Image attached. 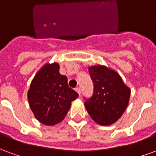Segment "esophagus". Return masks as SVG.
Segmentation results:
<instances>
[{
  "instance_id": "obj_1",
  "label": "esophagus",
  "mask_w": 156,
  "mask_h": 156,
  "mask_svg": "<svg viewBox=\"0 0 156 156\" xmlns=\"http://www.w3.org/2000/svg\"><path fill=\"white\" fill-rule=\"evenodd\" d=\"M75 91L77 92V93H78V94L80 95L81 94V89H80V88H78V87H77V88H75Z\"/></svg>"
}]
</instances>
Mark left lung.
<instances>
[{"instance_id":"8db88e82","label":"left lung","mask_w":156,"mask_h":156,"mask_svg":"<svg viewBox=\"0 0 156 156\" xmlns=\"http://www.w3.org/2000/svg\"><path fill=\"white\" fill-rule=\"evenodd\" d=\"M94 83V94L85 98L88 115L97 124L110 125L124 114L129 100L130 89L117 72L102 65L88 68Z\"/></svg>"}]
</instances>
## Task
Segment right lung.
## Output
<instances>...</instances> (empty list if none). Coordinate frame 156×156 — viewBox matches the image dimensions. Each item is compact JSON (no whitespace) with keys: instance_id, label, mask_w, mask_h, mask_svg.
Masks as SVG:
<instances>
[{"instance_id":"right-lung-1","label":"right lung","mask_w":156,"mask_h":156,"mask_svg":"<svg viewBox=\"0 0 156 156\" xmlns=\"http://www.w3.org/2000/svg\"><path fill=\"white\" fill-rule=\"evenodd\" d=\"M78 97V93L68 87L67 77L60 74L57 62L47 63L37 73L27 93L34 116L46 125H54L63 120L71 102Z\"/></svg>"}]
</instances>
